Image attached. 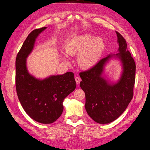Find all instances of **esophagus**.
I'll return each mask as SVG.
<instances>
[{
  "label": "esophagus",
  "mask_w": 150,
  "mask_h": 150,
  "mask_svg": "<svg viewBox=\"0 0 150 150\" xmlns=\"http://www.w3.org/2000/svg\"><path fill=\"white\" fill-rule=\"evenodd\" d=\"M81 78L79 77V76H76L75 77V81H76V83L77 84H79L80 81H81Z\"/></svg>",
  "instance_id": "1"
}]
</instances>
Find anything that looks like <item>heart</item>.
Segmentation results:
<instances>
[{
  "label": "heart",
  "instance_id": "b5f03b06",
  "mask_svg": "<svg viewBox=\"0 0 150 150\" xmlns=\"http://www.w3.org/2000/svg\"><path fill=\"white\" fill-rule=\"evenodd\" d=\"M105 49L103 39L95 38L89 33H85L69 40L64 47V50L69 56L78 54V63L83 69H89L95 65ZM62 60L68 62L67 56H63Z\"/></svg>",
  "mask_w": 150,
  "mask_h": 150
}]
</instances>
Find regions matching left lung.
<instances>
[{
	"instance_id": "obj_1",
	"label": "left lung",
	"mask_w": 150,
	"mask_h": 150,
	"mask_svg": "<svg viewBox=\"0 0 150 150\" xmlns=\"http://www.w3.org/2000/svg\"><path fill=\"white\" fill-rule=\"evenodd\" d=\"M119 49L101 59L91 69L80 73V85L86 96L85 109L92 120L100 124L111 123L127 109L133 97L136 64L127 49L124 38L117 31ZM112 57L119 59L122 66L120 80L110 83L103 76L104 66Z\"/></svg>"
}]
</instances>
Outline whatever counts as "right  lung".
<instances>
[{"label":"right lung","mask_w":150,"mask_h":150,"mask_svg":"<svg viewBox=\"0 0 150 150\" xmlns=\"http://www.w3.org/2000/svg\"><path fill=\"white\" fill-rule=\"evenodd\" d=\"M33 30L23 42L16 59V88L20 103L34 120L43 124L56 121L62 113L63 101L76 88L73 72L51 75L40 80L27 70V58L32 52L36 39L45 30Z\"/></svg>","instance_id":"obj_1"}]
</instances>
